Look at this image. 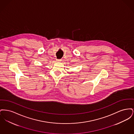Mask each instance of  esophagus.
<instances>
[{
    "label": "esophagus",
    "mask_w": 134,
    "mask_h": 134,
    "mask_svg": "<svg viewBox=\"0 0 134 134\" xmlns=\"http://www.w3.org/2000/svg\"><path fill=\"white\" fill-rule=\"evenodd\" d=\"M61 61H62V60H61V59H59V60H57L56 61H57V62H60Z\"/></svg>",
    "instance_id": "esophagus-1"
}]
</instances>
